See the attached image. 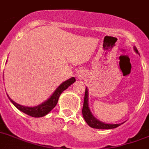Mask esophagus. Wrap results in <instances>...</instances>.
Wrapping results in <instances>:
<instances>
[{
    "label": "esophagus",
    "instance_id": "1",
    "mask_svg": "<svg viewBox=\"0 0 149 149\" xmlns=\"http://www.w3.org/2000/svg\"><path fill=\"white\" fill-rule=\"evenodd\" d=\"M77 77L79 79H84L85 78V75L83 73V72H78V74H77Z\"/></svg>",
    "mask_w": 149,
    "mask_h": 149
}]
</instances>
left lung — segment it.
<instances>
[{
	"label": "left lung",
	"mask_w": 149,
	"mask_h": 149,
	"mask_svg": "<svg viewBox=\"0 0 149 149\" xmlns=\"http://www.w3.org/2000/svg\"><path fill=\"white\" fill-rule=\"evenodd\" d=\"M134 49L136 52V53H138V49L136 47H134ZM82 113L84 119L85 120L86 123L89 125L91 127L96 128V129H113V128L118 127L119 126L122 124V123H118V124H109V123H102L97 120L96 118L93 116V114L90 110L89 105H88V90L86 87V91H85L84 95V106H83Z\"/></svg>",
	"instance_id": "1"
}]
</instances>
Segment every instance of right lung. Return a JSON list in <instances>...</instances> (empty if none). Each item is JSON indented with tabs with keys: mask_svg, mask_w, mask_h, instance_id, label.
Listing matches in <instances>:
<instances>
[{
	"mask_svg": "<svg viewBox=\"0 0 149 149\" xmlns=\"http://www.w3.org/2000/svg\"><path fill=\"white\" fill-rule=\"evenodd\" d=\"M75 81H76V79L74 77H72V78L65 80V82L62 83V84L55 90V91L52 94V96L47 101H45L40 105H37V106H34V107L22 106V105H19V104H17L16 102H15L13 100L11 99L8 95V97L9 100L11 101V103L18 109L22 111V112H24V113L30 116H33V117H42V116L47 115V113H49L55 107V105H57L58 101V98H59V96L63 92V91L67 89Z\"/></svg>",
	"mask_w": 149,
	"mask_h": 149,
	"instance_id": "1",
	"label": "right lung"
}]
</instances>
